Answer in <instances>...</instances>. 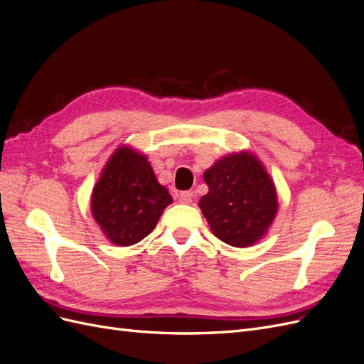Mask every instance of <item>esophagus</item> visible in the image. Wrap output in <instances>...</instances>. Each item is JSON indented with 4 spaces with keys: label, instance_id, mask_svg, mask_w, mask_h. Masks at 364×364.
I'll list each match as a JSON object with an SVG mask.
<instances>
[{
    "label": "esophagus",
    "instance_id": "1",
    "mask_svg": "<svg viewBox=\"0 0 364 364\" xmlns=\"http://www.w3.org/2000/svg\"><path fill=\"white\" fill-rule=\"evenodd\" d=\"M179 202L183 205H190L193 202V193L191 191H182L179 194Z\"/></svg>",
    "mask_w": 364,
    "mask_h": 364
}]
</instances>
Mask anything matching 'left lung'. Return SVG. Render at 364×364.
Returning a JSON list of instances; mask_svg holds the SVG:
<instances>
[{"instance_id": "obj_1", "label": "left lung", "mask_w": 364, "mask_h": 364, "mask_svg": "<svg viewBox=\"0 0 364 364\" xmlns=\"http://www.w3.org/2000/svg\"><path fill=\"white\" fill-rule=\"evenodd\" d=\"M203 179L209 191L199 206L218 240L234 247H249L266 237L278 213V194L253 153H229L203 173Z\"/></svg>"}]
</instances>
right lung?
<instances>
[{
  "mask_svg": "<svg viewBox=\"0 0 364 364\" xmlns=\"http://www.w3.org/2000/svg\"><path fill=\"white\" fill-rule=\"evenodd\" d=\"M171 202L147 156L123 144L112 153L94 185L91 214L111 243L132 246L155 229Z\"/></svg>",
  "mask_w": 364,
  "mask_h": 364,
  "instance_id": "1",
  "label": "right lung"
}]
</instances>
